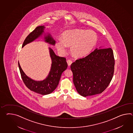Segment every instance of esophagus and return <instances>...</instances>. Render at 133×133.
Masks as SVG:
<instances>
[{
	"instance_id": "esophagus-1",
	"label": "esophagus",
	"mask_w": 133,
	"mask_h": 133,
	"mask_svg": "<svg viewBox=\"0 0 133 133\" xmlns=\"http://www.w3.org/2000/svg\"><path fill=\"white\" fill-rule=\"evenodd\" d=\"M67 62L68 63V66H71V63H72V61L70 60V59H68V61H67Z\"/></svg>"
}]
</instances>
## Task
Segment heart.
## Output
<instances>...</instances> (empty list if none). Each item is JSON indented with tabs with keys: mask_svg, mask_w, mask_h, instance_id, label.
Returning a JSON list of instances; mask_svg holds the SVG:
<instances>
[{
	"mask_svg": "<svg viewBox=\"0 0 133 133\" xmlns=\"http://www.w3.org/2000/svg\"><path fill=\"white\" fill-rule=\"evenodd\" d=\"M97 41V35L94 31L75 29L64 31L62 35V41H57L56 47L60 53L63 54L66 52V47H70L71 54L79 58L91 53Z\"/></svg>",
	"mask_w": 133,
	"mask_h": 133,
	"instance_id": "b5f03b06",
	"label": "heart"
}]
</instances>
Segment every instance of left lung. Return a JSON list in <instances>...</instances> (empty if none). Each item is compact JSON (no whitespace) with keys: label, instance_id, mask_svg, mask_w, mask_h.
<instances>
[{"label":"left lung","instance_id":"left-lung-1","mask_svg":"<svg viewBox=\"0 0 133 133\" xmlns=\"http://www.w3.org/2000/svg\"><path fill=\"white\" fill-rule=\"evenodd\" d=\"M115 59L111 48L101 46L71 66L77 92L83 97L102 93L109 84L114 72Z\"/></svg>","mask_w":133,"mask_h":133}]
</instances>
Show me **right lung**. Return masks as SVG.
Here are the masks:
<instances>
[{"label":"right lung","instance_id":"obj_1","mask_svg":"<svg viewBox=\"0 0 133 133\" xmlns=\"http://www.w3.org/2000/svg\"><path fill=\"white\" fill-rule=\"evenodd\" d=\"M45 28L44 26L37 27L26 37L22 45V48L40 38H43L46 43L54 46L55 41L50 33L45 32ZM49 50L51 64L49 73L43 80L35 81L28 77L22 70L19 62H18L21 78L25 84L31 91L41 95L50 94L55 90L59 83L62 74L68 66L65 58L57 56L50 47L49 48Z\"/></svg>","mask_w":133,"mask_h":133}]
</instances>
